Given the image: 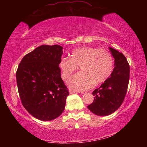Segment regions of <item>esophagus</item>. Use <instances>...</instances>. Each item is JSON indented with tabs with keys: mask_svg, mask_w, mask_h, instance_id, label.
Returning a JSON list of instances; mask_svg holds the SVG:
<instances>
[{
	"mask_svg": "<svg viewBox=\"0 0 147 147\" xmlns=\"http://www.w3.org/2000/svg\"><path fill=\"white\" fill-rule=\"evenodd\" d=\"M69 93H70V94H73V93H78V92H77V91H74V90H73V89H69Z\"/></svg>",
	"mask_w": 147,
	"mask_h": 147,
	"instance_id": "1",
	"label": "esophagus"
}]
</instances>
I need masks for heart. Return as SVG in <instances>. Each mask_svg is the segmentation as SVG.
<instances>
[{
    "instance_id": "obj_1",
    "label": "heart",
    "mask_w": 147,
    "mask_h": 147,
    "mask_svg": "<svg viewBox=\"0 0 147 147\" xmlns=\"http://www.w3.org/2000/svg\"><path fill=\"white\" fill-rule=\"evenodd\" d=\"M61 78L67 79L79 67L81 72L67 81L68 86L82 91L106 81L111 75L114 60L111 53L105 49L82 47L72 51L70 58H63L59 62Z\"/></svg>"
}]
</instances>
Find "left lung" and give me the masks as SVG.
I'll return each mask as SVG.
<instances>
[{
  "instance_id": "8db88e82",
  "label": "left lung",
  "mask_w": 147,
  "mask_h": 147,
  "mask_svg": "<svg viewBox=\"0 0 147 147\" xmlns=\"http://www.w3.org/2000/svg\"><path fill=\"white\" fill-rule=\"evenodd\" d=\"M109 49L115 59V67L110 77L93 91L94 100L88 106L92 113L99 116L110 115L121 106L130 78V66L126 57L115 49Z\"/></svg>"
}]
</instances>
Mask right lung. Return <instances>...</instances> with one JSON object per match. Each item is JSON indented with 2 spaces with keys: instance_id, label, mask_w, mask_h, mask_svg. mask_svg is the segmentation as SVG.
<instances>
[{
  "instance_id": "add662e5",
  "label": "right lung",
  "mask_w": 147,
  "mask_h": 147,
  "mask_svg": "<svg viewBox=\"0 0 147 147\" xmlns=\"http://www.w3.org/2000/svg\"><path fill=\"white\" fill-rule=\"evenodd\" d=\"M62 49L58 45L37 47L23 57L16 72L22 104L39 120L55 119L65 109L69 93L58 65Z\"/></svg>"
}]
</instances>
